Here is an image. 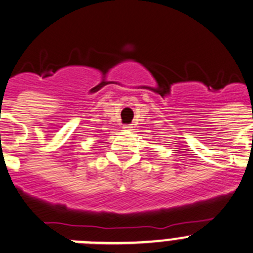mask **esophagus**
I'll return each mask as SVG.
<instances>
[{"label":"esophagus","mask_w":253,"mask_h":253,"mask_svg":"<svg viewBox=\"0 0 253 253\" xmlns=\"http://www.w3.org/2000/svg\"><path fill=\"white\" fill-rule=\"evenodd\" d=\"M123 129H124V130H130V129H131L130 124H125V125H123Z\"/></svg>","instance_id":"34e87169"}]
</instances>
